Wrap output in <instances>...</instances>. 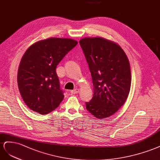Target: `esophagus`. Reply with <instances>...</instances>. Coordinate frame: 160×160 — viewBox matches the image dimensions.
Segmentation results:
<instances>
[{"label": "esophagus", "mask_w": 160, "mask_h": 160, "mask_svg": "<svg viewBox=\"0 0 160 160\" xmlns=\"http://www.w3.org/2000/svg\"><path fill=\"white\" fill-rule=\"evenodd\" d=\"M79 92H80V90H79L78 88H76V89H74V90H72L70 91L71 94H77V93H78Z\"/></svg>", "instance_id": "1"}]
</instances>
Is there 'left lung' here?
Masks as SVG:
<instances>
[{"mask_svg":"<svg viewBox=\"0 0 160 160\" xmlns=\"http://www.w3.org/2000/svg\"><path fill=\"white\" fill-rule=\"evenodd\" d=\"M80 45L92 76L94 94L86 102L88 111L97 118L115 114L128 97L131 75L129 61L116 43L102 38H85Z\"/></svg>","mask_w":160,"mask_h":160,"instance_id":"obj_1","label":"left lung"}]
</instances>
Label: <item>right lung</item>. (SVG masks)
<instances>
[{
	"instance_id": "obj_1",
	"label": "right lung",
	"mask_w": 160,
	"mask_h": 160,
	"mask_svg": "<svg viewBox=\"0 0 160 160\" xmlns=\"http://www.w3.org/2000/svg\"><path fill=\"white\" fill-rule=\"evenodd\" d=\"M77 43L72 39L51 38L27 49L18 69L17 82L22 100L31 110L46 115L60 105L64 96L56 70Z\"/></svg>"
}]
</instances>
